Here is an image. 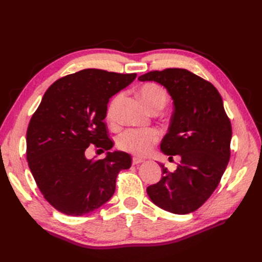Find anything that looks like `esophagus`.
<instances>
[{
  "mask_svg": "<svg viewBox=\"0 0 262 262\" xmlns=\"http://www.w3.org/2000/svg\"><path fill=\"white\" fill-rule=\"evenodd\" d=\"M143 162H144V160H143V158H141V157H137V156H134V157L132 158V164H133V165L141 164V163H143Z\"/></svg>",
  "mask_w": 262,
  "mask_h": 262,
  "instance_id": "obj_1",
  "label": "esophagus"
}]
</instances>
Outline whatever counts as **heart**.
Here are the masks:
<instances>
[{
  "mask_svg": "<svg viewBox=\"0 0 262 262\" xmlns=\"http://www.w3.org/2000/svg\"><path fill=\"white\" fill-rule=\"evenodd\" d=\"M121 94H118L109 102L107 107V120L113 122L116 119L117 108ZM140 97L144 105L152 110L156 105L166 104V93L156 84H145L141 87ZM160 139V133L155 129H128L118 137V147L134 155H146Z\"/></svg>",
  "mask_w": 262,
  "mask_h": 262,
  "instance_id": "obj_1",
  "label": "heart"
}]
</instances>
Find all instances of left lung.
Here are the masks:
<instances>
[{
    "mask_svg": "<svg viewBox=\"0 0 262 262\" xmlns=\"http://www.w3.org/2000/svg\"><path fill=\"white\" fill-rule=\"evenodd\" d=\"M138 80L161 84L170 95L173 113L161 150L181 158L172 172L160 164L163 177L146 192L165 211L191 213L216 189L231 156L232 125L223 100L210 82L185 69L153 71Z\"/></svg>",
    "mask_w": 262,
    "mask_h": 262,
    "instance_id": "left-lung-1",
    "label": "left lung"
}]
</instances>
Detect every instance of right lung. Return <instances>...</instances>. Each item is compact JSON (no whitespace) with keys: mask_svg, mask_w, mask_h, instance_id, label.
Here are the masks:
<instances>
[{"mask_svg":"<svg viewBox=\"0 0 262 262\" xmlns=\"http://www.w3.org/2000/svg\"><path fill=\"white\" fill-rule=\"evenodd\" d=\"M136 73L85 69L55 81L45 93L27 129V161L45 199L67 215L81 216L109 201L121 169L132 160L121 150L89 160L90 145L109 150L105 118L109 99Z\"/></svg>","mask_w":262,"mask_h":262,"instance_id":"add662e5","label":"right lung"}]
</instances>
